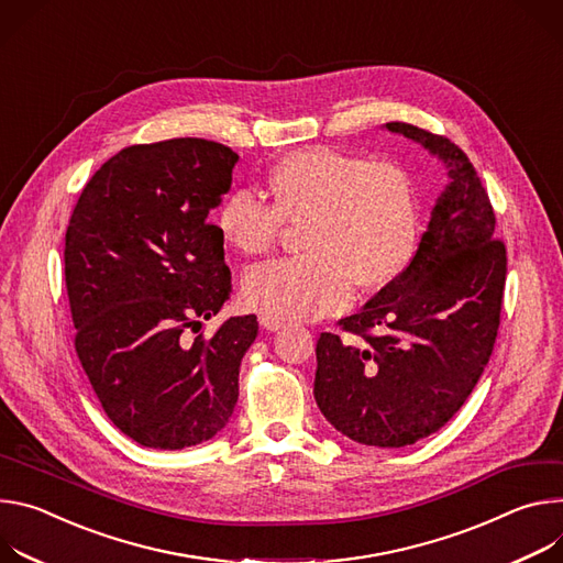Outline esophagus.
I'll return each instance as SVG.
<instances>
[{
	"instance_id": "34e87169",
	"label": "esophagus",
	"mask_w": 563,
	"mask_h": 563,
	"mask_svg": "<svg viewBox=\"0 0 563 563\" xmlns=\"http://www.w3.org/2000/svg\"><path fill=\"white\" fill-rule=\"evenodd\" d=\"M260 324L266 329V331H279L284 327V320L271 316V313H262L260 316Z\"/></svg>"
}]
</instances>
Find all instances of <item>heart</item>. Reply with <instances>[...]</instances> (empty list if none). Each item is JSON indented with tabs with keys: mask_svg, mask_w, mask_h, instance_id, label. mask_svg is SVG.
Masks as SVG:
<instances>
[{
	"mask_svg": "<svg viewBox=\"0 0 563 563\" xmlns=\"http://www.w3.org/2000/svg\"><path fill=\"white\" fill-rule=\"evenodd\" d=\"M273 203L236 187L219 208L221 236L243 255L273 245L282 221L306 219L303 255L245 273L250 306L279 320H313L346 306L353 282L396 279L418 245V203L409 174L391 161H364L329 147L299 150L268 174Z\"/></svg>",
	"mask_w": 563,
	"mask_h": 563,
	"instance_id": "heart-1",
	"label": "heart"
}]
</instances>
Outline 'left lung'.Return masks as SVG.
I'll use <instances>...</instances> for the list:
<instances>
[{
	"label": "left lung",
	"instance_id": "1",
	"mask_svg": "<svg viewBox=\"0 0 563 563\" xmlns=\"http://www.w3.org/2000/svg\"><path fill=\"white\" fill-rule=\"evenodd\" d=\"M383 128L422 145L450 183L409 266L318 340L316 402L351 441L405 448L439 431L467 400L492 355L506 286L485 187L450 139L407 122Z\"/></svg>",
	"mask_w": 563,
	"mask_h": 563
}]
</instances>
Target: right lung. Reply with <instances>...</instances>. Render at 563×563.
<instances>
[{
    "label": "right lung",
    "mask_w": 563,
    "mask_h": 563,
    "mask_svg": "<svg viewBox=\"0 0 563 563\" xmlns=\"http://www.w3.org/2000/svg\"><path fill=\"white\" fill-rule=\"evenodd\" d=\"M236 161L203 139L128 147L91 176L67 228L78 357L109 420L143 448L210 441L239 398L257 316L225 320L210 340L187 335L232 292L208 214Z\"/></svg>",
    "instance_id": "add662e5"
}]
</instances>
